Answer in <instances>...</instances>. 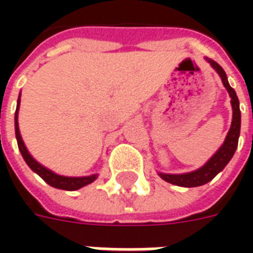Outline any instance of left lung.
<instances>
[{"label":"left lung","mask_w":253,"mask_h":253,"mask_svg":"<svg viewBox=\"0 0 253 253\" xmlns=\"http://www.w3.org/2000/svg\"><path fill=\"white\" fill-rule=\"evenodd\" d=\"M19 107H20V97L17 100V108H16V114H14V128H16V138H17V145H19V150L23 159L27 163V165L30 167L31 169L34 170L35 173L41 176L43 180L46 181L47 184H50L54 188H59V190H66V191H74L81 188L84 186H88L90 183H93L96 180V175L92 176H85V177H70V176H61L57 175L55 172H52L46 167H43L41 163H38L30 152L25 148L24 142L21 139L19 130Z\"/></svg>","instance_id":"8db88e82"}]
</instances>
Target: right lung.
Instances as JSON below:
<instances>
[{
  "label": "right lung",
  "mask_w": 253,
  "mask_h": 253,
  "mask_svg": "<svg viewBox=\"0 0 253 253\" xmlns=\"http://www.w3.org/2000/svg\"><path fill=\"white\" fill-rule=\"evenodd\" d=\"M211 66L217 70V73L221 76L223 86L226 88L230 96V103H232V110H233V119H232V126L229 130L228 135L223 145L219 148L217 153L212 156L211 159L207 161L205 167H202L201 169L191 172L187 175L180 176H172V175H160L164 180L169 181L172 184H177L181 187H196L206 184L207 181H210L215 175H218L221 170L226 167L230 159L233 157L234 152L237 149V143H239L240 137V126H241V114H240V103L234 89L229 85L228 78H226V73L223 72V69L217 62H211Z\"/></svg>",
  "instance_id": "obj_1"
}]
</instances>
